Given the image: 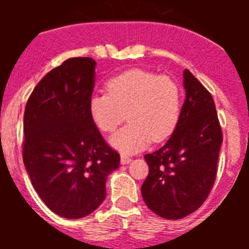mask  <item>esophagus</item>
Listing matches in <instances>:
<instances>
[{
	"label": "esophagus",
	"instance_id": "1",
	"mask_svg": "<svg viewBox=\"0 0 249 249\" xmlns=\"http://www.w3.org/2000/svg\"><path fill=\"white\" fill-rule=\"evenodd\" d=\"M131 160H132L128 157V156H126V155L121 156V163H122V164H128Z\"/></svg>",
	"mask_w": 249,
	"mask_h": 249
}]
</instances>
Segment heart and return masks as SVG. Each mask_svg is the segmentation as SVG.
I'll return each mask as SVG.
<instances>
[{"label":"heart","mask_w":249,"mask_h":249,"mask_svg":"<svg viewBox=\"0 0 249 249\" xmlns=\"http://www.w3.org/2000/svg\"><path fill=\"white\" fill-rule=\"evenodd\" d=\"M106 89L107 93L91 96L89 111L96 126L107 133L117 128L127 113L129 124L109 140L117 151L136 153L151 141H166L177 128L183 91L172 77L133 68L112 77Z\"/></svg>","instance_id":"obj_1"}]
</instances>
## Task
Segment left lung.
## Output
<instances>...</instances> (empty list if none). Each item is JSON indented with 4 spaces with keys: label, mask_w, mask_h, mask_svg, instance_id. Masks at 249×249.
<instances>
[{
    "label": "left lung",
    "mask_w": 249,
    "mask_h": 249,
    "mask_svg": "<svg viewBox=\"0 0 249 249\" xmlns=\"http://www.w3.org/2000/svg\"><path fill=\"white\" fill-rule=\"evenodd\" d=\"M183 87L186 100L177 128L163 147L144 156L149 173L141 193L149 210L166 219L183 218L206 201L223 141L214 101L188 70Z\"/></svg>",
    "instance_id": "1"
}]
</instances>
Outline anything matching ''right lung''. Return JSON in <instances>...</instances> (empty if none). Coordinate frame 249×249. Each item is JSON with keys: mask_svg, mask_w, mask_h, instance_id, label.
I'll return each instance as SVG.
<instances>
[{"mask_svg": "<svg viewBox=\"0 0 249 249\" xmlns=\"http://www.w3.org/2000/svg\"><path fill=\"white\" fill-rule=\"evenodd\" d=\"M94 68L89 57L66 59L39 81L23 116L26 171L46 206L68 219L97 210L120 166L89 116Z\"/></svg>", "mask_w": 249, "mask_h": 249, "instance_id": "right-lung-1", "label": "right lung"}]
</instances>
